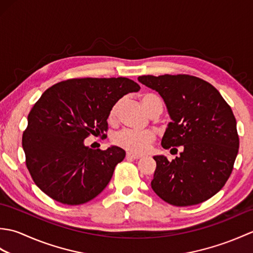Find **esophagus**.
<instances>
[{"label":"esophagus","mask_w":253,"mask_h":253,"mask_svg":"<svg viewBox=\"0 0 253 253\" xmlns=\"http://www.w3.org/2000/svg\"><path fill=\"white\" fill-rule=\"evenodd\" d=\"M126 157H127L128 159H132V160H139V159H141V155L133 154V153H130V152H127Z\"/></svg>","instance_id":"obj_1"}]
</instances>
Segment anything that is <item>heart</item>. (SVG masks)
Instances as JSON below:
<instances>
[{"label":"heart","mask_w":253,"mask_h":253,"mask_svg":"<svg viewBox=\"0 0 253 253\" xmlns=\"http://www.w3.org/2000/svg\"><path fill=\"white\" fill-rule=\"evenodd\" d=\"M140 100L150 115L155 113H162L163 102L160 96L151 92H144L140 95ZM122 105V101H117L116 103L111 107L107 120L111 124L117 122L118 113ZM155 141V135L150 130H133V129H124L116 133L114 137V142L116 146L121 147L126 151L133 154H143L146 153L152 143Z\"/></svg>","instance_id":"obj_1"}]
</instances>
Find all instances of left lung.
Returning a JSON list of instances; mask_svg holds the SVG:
<instances>
[{
	"instance_id": "1",
	"label": "left lung",
	"mask_w": 253,
	"mask_h": 253,
	"mask_svg": "<svg viewBox=\"0 0 253 253\" xmlns=\"http://www.w3.org/2000/svg\"><path fill=\"white\" fill-rule=\"evenodd\" d=\"M158 91L170 118L162 147L180 153L157 162L151 187L175 207L202 203L222 189L234 169L239 137L234 113L221 93L206 80L190 75L138 77Z\"/></svg>"
}]
</instances>
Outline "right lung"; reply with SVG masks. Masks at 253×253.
<instances>
[{"mask_svg": "<svg viewBox=\"0 0 253 253\" xmlns=\"http://www.w3.org/2000/svg\"><path fill=\"white\" fill-rule=\"evenodd\" d=\"M140 90L131 79L72 78L46 89L28 115L23 133L26 166L35 184L63 204L92 200L109 184L125 151L89 149L90 135L106 137L111 107Z\"/></svg>", "mask_w": 253, "mask_h": 253, "instance_id": "add662e5", "label": "right lung"}]
</instances>
